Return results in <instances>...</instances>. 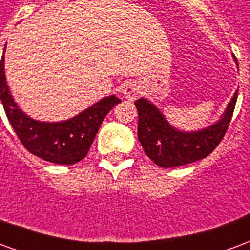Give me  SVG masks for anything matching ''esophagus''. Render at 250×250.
Here are the masks:
<instances>
[{"label":"esophagus","instance_id":"obj_1","mask_svg":"<svg viewBox=\"0 0 250 250\" xmlns=\"http://www.w3.org/2000/svg\"><path fill=\"white\" fill-rule=\"evenodd\" d=\"M122 92H123L125 99H128V100H135V99L139 96V93H141V87H139L136 83H128V84L123 85Z\"/></svg>","mask_w":250,"mask_h":250}]
</instances>
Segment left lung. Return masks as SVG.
<instances>
[{
    "mask_svg": "<svg viewBox=\"0 0 250 250\" xmlns=\"http://www.w3.org/2000/svg\"><path fill=\"white\" fill-rule=\"evenodd\" d=\"M237 92L222 119L197 132L175 130L166 122L155 105L146 99H138L135 102L139 116L138 138L147 157L165 168L184 166L208 157L225 136L236 107Z\"/></svg>",
    "mask_w": 250,
    "mask_h": 250,
    "instance_id": "8db88e82",
    "label": "left lung"
}]
</instances>
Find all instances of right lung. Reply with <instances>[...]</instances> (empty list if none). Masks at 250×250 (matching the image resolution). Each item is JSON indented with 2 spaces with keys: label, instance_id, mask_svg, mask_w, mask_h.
Returning <instances> with one entry per match:
<instances>
[{
  "label": "right lung",
  "instance_id": "obj_1",
  "mask_svg": "<svg viewBox=\"0 0 250 250\" xmlns=\"http://www.w3.org/2000/svg\"><path fill=\"white\" fill-rule=\"evenodd\" d=\"M3 69L2 56L0 62V98L5 114L25 148L48 162L73 165L82 161L89 151L105 115L120 103V99L112 95L66 122H37L26 116L13 102Z\"/></svg>",
  "mask_w": 250,
  "mask_h": 250
}]
</instances>
